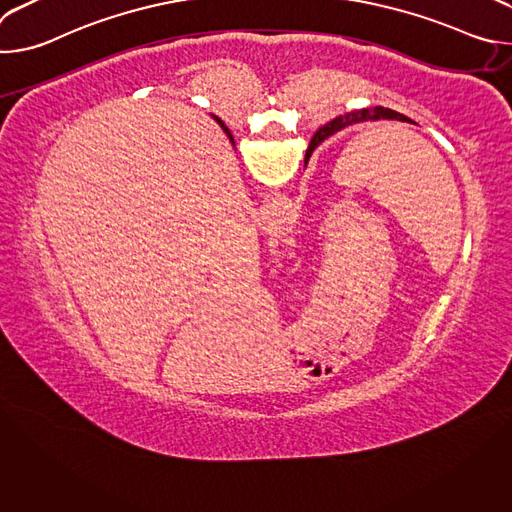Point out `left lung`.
<instances>
[{"instance_id":"left-lung-1","label":"left lung","mask_w":512,"mask_h":512,"mask_svg":"<svg viewBox=\"0 0 512 512\" xmlns=\"http://www.w3.org/2000/svg\"><path fill=\"white\" fill-rule=\"evenodd\" d=\"M377 119H397V121H409L405 115L393 111V109H385V107H373V109H360V111H352V113H346V115H340L336 119H332L330 123H326L320 131H316V135L312 137L310 141V148H308V154L312 150H316V145L322 143L328 135H332L334 131H340L342 127L346 125H352V123H360V121H377ZM306 154V158H308Z\"/></svg>"}]
</instances>
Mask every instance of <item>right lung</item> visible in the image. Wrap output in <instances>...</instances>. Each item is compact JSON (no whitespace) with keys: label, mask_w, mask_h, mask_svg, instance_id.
<instances>
[{"label":"right lung","mask_w":512,"mask_h":512,"mask_svg":"<svg viewBox=\"0 0 512 512\" xmlns=\"http://www.w3.org/2000/svg\"><path fill=\"white\" fill-rule=\"evenodd\" d=\"M214 119H216V123H218V125H221V127H223V131H225V133H227V137H229V139H231V141H233V133H231V131H229V127H227V125H225V123H223V121H221V119H218V117H214Z\"/></svg>","instance_id":"obj_1"}]
</instances>
